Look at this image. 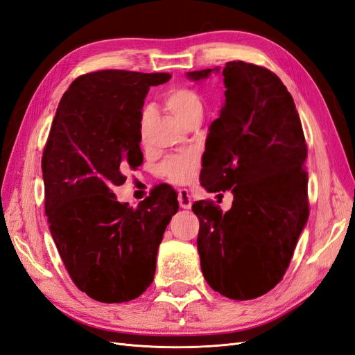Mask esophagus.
I'll list each match as a JSON object with an SVG mask.
<instances>
[{
  "label": "esophagus",
  "instance_id": "1",
  "mask_svg": "<svg viewBox=\"0 0 355 355\" xmlns=\"http://www.w3.org/2000/svg\"><path fill=\"white\" fill-rule=\"evenodd\" d=\"M178 200H179V206L180 209H191V204H192V200H191V196L188 189L185 188H180L178 191Z\"/></svg>",
  "mask_w": 355,
  "mask_h": 355
}]
</instances>
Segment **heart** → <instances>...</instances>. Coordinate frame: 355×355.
<instances>
[{
  "label": "heart",
  "mask_w": 355,
  "mask_h": 355,
  "mask_svg": "<svg viewBox=\"0 0 355 355\" xmlns=\"http://www.w3.org/2000/svg\"><path fill=\"white\" fill-rule=\"evenodd\" d=\"M164 105L166 108L173 114L180 123L187 124L189 120L196 116L202 115V102L200 96L189 89L178 87L171 89L164 96ZM153 120V111L146 108L142 112L141 118V132L145 136L149 124ZM198 167V158L194 153H185L175 157H170L166 159L163 166H161V173L167 179L176 182V184H184L188 182Z\"/></svg>",
  "instance_id": "obj_1"
}]
</instances>
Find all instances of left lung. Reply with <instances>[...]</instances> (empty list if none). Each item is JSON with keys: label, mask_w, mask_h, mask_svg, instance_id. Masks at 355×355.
I'll return each mask as SVG.
<instances>
[{"label": "left lung", "mask_w": 355, "mask_h": 355, "mask_svg": "<svg viewBox=\"0 0 355 355\" xmlns=\"http://www.w3.org/2000/svg\"><path fill=\"white\" fill-rule=\"evenodd\" d=\"M220 68L188 72L206 80ZM225 102L209 127L201 185L231 189L232 207L192 204L209 286L234 300L270 292L288 268L308 207L306 144L292 94L270 69L241 60L222 69Z\"/></svg>", "instance_id": "1"}]
</instances>
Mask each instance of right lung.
Returning <instances> with one entry per match:
<instances>
[{
    "mask_svg": "<svg viewBox=\"0 0 355 355\" xmlns=\"http://www.w3.org/2000/svg\"><path fill=\"white\" fill-rule=\"evenodd\" d=\"M168 80L121 69L81 75L62 96L42 153L51 237L75 286L99 302H128L151 286L158 245L179 209L168 185L136 209L112 192L142 164L144 101Z\"/></svg>",
    "mask_w": 355,
    "mask_h": 355,
    "instance_id": "obj_1",
    "label": "right lung"
}]
</instances>
